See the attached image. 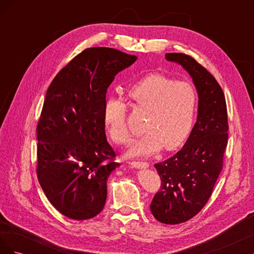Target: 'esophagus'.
<instances>
[{
	"label": "esophagus",
	"instance_id": "1",
	"mask_svg": "<svg viewBox=\"0 0 254 254\" xmlns=\"http://www.w3.org/2000/svg\"><path fill=\"white\" fill-rule=\"evenodd\" d=\"M130 165L134 168H148L149 164L147 162H140V161H132L130 162Z\"/></svg>",
	"mask_w": 254,
	"mask_h": 254
}]
</instances>
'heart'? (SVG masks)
Masks as SVG:
<instances>
[{
    "instance_id": "1",
    "label": "heart",
    "mask_w": 254,
    "mask_h": 254,
    "mask_svg": "<svg viewBox=\"0 0 254 254\" xmlns=\"http://www.w3.org/2000/svg\"><path fill=\"white\" fill-rule=\"evenodd\" d=\"M127 95L136 109L147 110L144 134L127 151L129 157H147L164 147L181 146L190 132L195 119L197 95L186 81H175L161 74H150L132 83ZM127 105L111 96L104 108V123L111 139L120 145L131 142L126 125Z\"/></svg>"
}]
</instances>
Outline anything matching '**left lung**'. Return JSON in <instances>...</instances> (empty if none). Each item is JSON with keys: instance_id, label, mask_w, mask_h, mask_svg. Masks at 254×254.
<instances>
[{"instance_id": "8db88e82", "label": "left lung", "mask_w": 254, "mask_h": 254, "mask_svg": "<svg viewBox=\"0 0 254 254\" xmlns=\"http://www.w3.org/2000/svg\"><path fill=\"white\" fill-rule=\"evenodd\" d=\"M165 59L190 74L198 94L197 121L188 141L175 156L155 164L161 189L150 211L160 222L177 225L194 217L209 200L222 170L229 127L225 94L213 75L186 54L167 53Z\"/></svg>"}]
</instances>
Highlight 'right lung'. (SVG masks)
<instances>
[{
  "label": "right lung",
  "instance_id": "1",
  "mask_svg": "<svg viewBox=\"0 0 254 254\" xmlns=\"http://www.w3.org/2000/svg\"><path fill=\"white\" fill-rule=\"evenodd\" d=\"M136 56L110 48L78 54L54 78L37 126V176L64 216L90 219L104 209L107 180L120 166L107 142V89Z\"/></svg>",
  "mask_w": 254,
  "mask_h": 254
}]
</instances>
